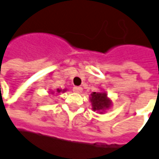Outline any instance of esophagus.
<instances>
[{
  "mask_svg": "<svg viewBox=\"0 0 159 159\" xmlns=\"http://www.w3.org/2000/svg\"><path fill=\"white\" fill-rule=\"evenodd\" d=\"M82 87L81 86H74L73 87V91L74 92H75V93H80V92H82Z\"/></svg>",
  "mask_w": 159,
  "mask_h": 159,
  "instance_id": "1",
  "label": "esophagus"
}]
</instances>
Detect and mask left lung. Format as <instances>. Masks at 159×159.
I'll return each mask as SVG.
<instances>
[{"mask_svg":"<svg viewBox=\"0 0 159 159\" xmlns=\"http://www.w3.org/2000/svg\"><path fill=\"white\" fill-rule=\"evenodd\" d=\"M90 101L92 103L93 111L100 113L110 109L112 103L106 92H93L90 96Z\"/></svg>","mask_w":159,"mask_h":159,"instance_id":"left-lung-1","label":"left lung"}]
</instances>
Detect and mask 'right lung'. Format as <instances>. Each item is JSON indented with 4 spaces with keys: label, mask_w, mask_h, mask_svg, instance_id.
<instances>
[{
    "label": "right lung",
    "mask_w": 159,
    "mask_h": 159,
    "mask_svg": "<svg viewBox=\"0 0 159 159\" xmlns=\"http://www.w3.org/2000/svg\"><path fill=\"white\" fill-rule=\"evenodd\" d=\"M63 91H64V90H63ZM57 92H61V90H60V89H57ZM53 93H54V92H51V94H53Z\"/></svg>",
    "instance_id": "add662e5"
}]
</instances>
